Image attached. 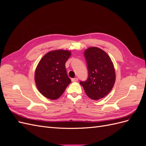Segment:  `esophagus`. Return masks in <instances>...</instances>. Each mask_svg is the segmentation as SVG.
<instances>
[{
	"label": "esophagus",
	"mask_w": 146,
	"mask_h": 146,
	"mask_svg": "<svg viewBox=\"0 0 146 146\" xmlns=\"http://www.w3.org/2000/svg\"><path fill=\"white\" fill-rule=\"evenodd\" d=\"M72 82H77L78 81V78L76 77V78H73L71 79Z\"/></svg>",
	"instance_id": "esophagus-1"
}]
</instances>
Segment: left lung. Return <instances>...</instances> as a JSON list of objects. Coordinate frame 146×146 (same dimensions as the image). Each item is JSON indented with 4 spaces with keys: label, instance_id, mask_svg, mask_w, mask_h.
<instances>
[{
    "label": "left lung",
    "instance_id": "8db88e82",
    "mask_svg": "<svg viewBox=\"0 0 146 146\" xmlns=\"http://www.w3.org/2000/svg\"><path fill=\"white\" fill-rule=\"evenodd\" d=\"M88 77L81 81L85 93L91 99L99 100L111 91L116 80L115 70L112 61L103 50L91 47L85 51Z\"/></svg>",
    "mask_w": 146,
    "mask_h": 146
}]
</instances>
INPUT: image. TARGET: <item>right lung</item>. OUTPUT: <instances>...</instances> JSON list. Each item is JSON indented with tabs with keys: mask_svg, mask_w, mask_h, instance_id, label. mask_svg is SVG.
<instances>
[{
	"mask_svg": "<svg viewBox=\"0 0 146 146\" xmlns=\"http://www.w3.org/2000/svg\"><path fill=\"white\" fill-rule=\"evenodd\" d=\"M71 52L56 50L48 52L37 66L35 80L38 91L51 100L58 99L71 82L65 67Z\"/></svg>",
	"mask_w": 146,
	"mask_h": 146,
	"instance_id": "right-lung-1",
	"label": "right lung"
}]
</instances>
